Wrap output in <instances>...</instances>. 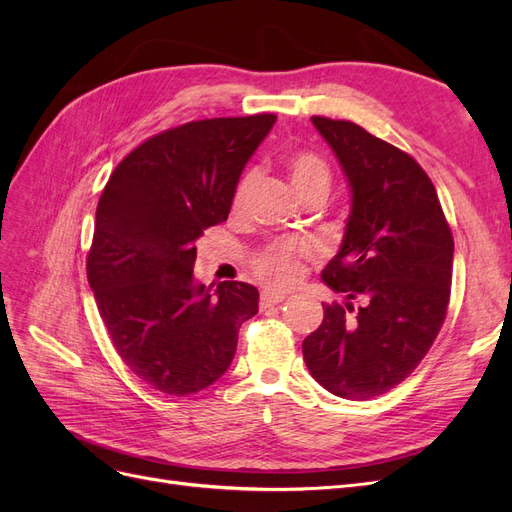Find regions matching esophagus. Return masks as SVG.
I'll return each mask as SVG.
<instances>
[{
	"label": "esophagus",
	"mask_w": 512,
	"mask_h": 512,
	"mask_svg": "<svg viewBox=\"0 0 512 512\" xmlns=\"http://www.w3.org/2000/svg\"><path fill=\"white\" fill-rule=\"evenodd\" d=\"M286 299L284 292H275V290H265L260 294V305L262 307H271V305H277L282 303Z\"/></svg>",
	"instance_id": "1"
}]
</instances>
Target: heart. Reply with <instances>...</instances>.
I'll list each match as a JSON object with an SVG mask.
<instances>
[{
  "mask_svg": "<svg viewBox=\"0 0 512 512\" xmlns=\"http://www.w3.org/2000/svg\"><path fill=\"white\" fill-rule=\"evenodd\" d=\"M288 179L299 196L314 190L329 192L331 168L316 151L299 149L288 156L286 162ZM254 188V173H247L237 183L235 196H232V211H241ZM314 256V243L307 239H280L269 243L252 258V269L262 282L269 286L288 288L297 284L303 275V260Z\"/></svg>",
  "mask_w": 512,
  "mask_h": 512,
  "instance_id": "b5f03b06",
  "label": "heart"
}]
</instances>
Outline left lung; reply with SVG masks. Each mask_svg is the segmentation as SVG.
Segmentation results:
<instances>
[{
    "label": "left lung",
    "mask_w": 512,
    "mask_h": 512,
    "mask_svg": "<svg viewBox=\"0 0 512 512\" xmlns=\"http://www.w3.org/2000/svg\"><path fill=\"white\" fill-rule=\"evenodd\" d=\"M312 121L344 168L352 211L342 247L322 271L348 303L324 305L303 359L329 393L374 399L412 374L442 329L453 232L431 179L406 151L346 119Z\"/></svg>",
    "instance_id": "1"
}]
</instances>
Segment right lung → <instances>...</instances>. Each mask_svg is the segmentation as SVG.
I'll return each mask as SVG.
<instances>
[{"label":"right lung","mask_w":512,"mask_h":512,"mask_svg":"<svg viewBox=\"0 0 512 512\" xmlns=\"http://www.w3.org/2000/svg\"><path fill=\"white\" fill-rule=\"evenodd\" d=\"M273 113L183 123L147 138L104 185L87 280L111 342L151 389L185 397L228 369L258 314L245 282H194L196 239L222 224Z\"/></svg>","instance_id":"obj_1"}]
</instances>
